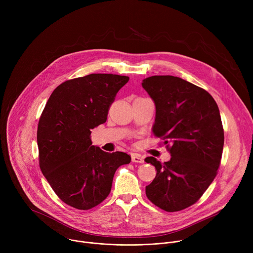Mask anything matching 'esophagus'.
<instances>
[{"instance_id":"34e87169","label":"esophagus","mask_w":253,"mask_h":253,"mask_svg":"<svg viewBox=\"0 0 253 253\" xmlns=\"http://www.w3.org/2000/svg\"><path fill=\"white\" fill-rule=\"evenodd\" d=\"M131 159H132V162H135V163H143L144 162V159L139 154H132Z\"/></svg>"}]
</instances>
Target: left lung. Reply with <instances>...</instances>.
I'll use <instances>...</instances> for the list:
<instances>
[{
  "mask_svg": "<svg viewBox=\"0 0 253 253\" xmlns=\"http://www.w3.org/2000/svg\"><path fill=\"white\" fill-rule=\"evenodd\" d=\"M156 108L152 132L171 143L169 161H145L157 173L146 186L148 199L174 212L194 204L212 183L222 156L224 132L218 106L204 89L174 76L142 81Z\"/></svg>",
  "mask_w": 253,
  "mask_h": 253,
  "instance_id": "8db88e82",
  "label": "left lung"
}]
</instances>
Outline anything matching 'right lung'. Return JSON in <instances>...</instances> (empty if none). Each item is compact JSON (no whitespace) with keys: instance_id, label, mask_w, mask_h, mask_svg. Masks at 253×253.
Wrapping results in <instances>:
<instances>
[{"instance_id":"obj_1","label":"right lung","mask_w":253,"mask_h":253,"mask_svg":"<svg viewBox=\"0 0 253 253\" xmlns=\"http://www.w3.org/2000/svg\"><path fill=\"white\" fill-rule=\"evenodd\" d=\"M129 77L90 74L68 80L51 94L37 131L40 168L59 198L81 210L100 204L112 187L124 152L92 145L91 130L107 120L109 107Z\"/></svg>"}]
</instances>
